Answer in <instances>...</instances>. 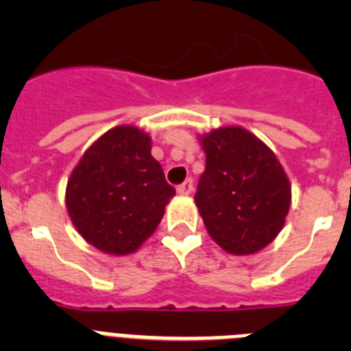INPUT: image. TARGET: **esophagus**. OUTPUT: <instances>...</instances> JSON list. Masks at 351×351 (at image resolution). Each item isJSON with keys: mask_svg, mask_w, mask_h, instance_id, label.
<instances>
[{"mask_svg": "<svg viewBox=\"0 0 351 351\" xmlns=\"http://www.w3.org/2000/svg\"><path fill=\"white\" fill-rule=\"evenodd\" d=\"M191 191H193V181H191V179H186L182 184L178 186L179 195H191Z\"/></svg>", "mask_w": 351, "mask_h": 351, "instance_id": "esophagus-1", "label": "esophagus"}]
</instances>
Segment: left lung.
<instances>
[{
	"mask_svg": "<svg viewBox=\"0 0 351 351\" xmlns=\"http://www.w3.org/2000/svg\"><path fill=\"white\" fill-rule=\"evenodd\" d=\"M206 170L195 204L210 239L230 255H253L278 237L291 202L287 173L267 145L243 126L198 137Z\"/></svg>",
	"mask_w": 351,
	"mask_h": 351,
	"instance_id": "1",
	"label": "left lung"
}]
</instances>
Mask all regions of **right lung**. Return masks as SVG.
Returning a JSON list of instances; mask_svg holds the SVG:
<instances>
[{"label":"right lung","mask_w":351,"mask_h":351,"mask_svg":"<svg viewBox=\"0 0 351 351\" xmlns=\"http://www.w3.org/2000/svg\"><path fill=\"white\" fill-rule=\"evenodd\" d=\"M176 190L151 154V137L132 125L108 130L71 170L66 210L86 243L130 255L160 225Z\"/></svg>","instance_id":"add662e5"}]
</instances>
